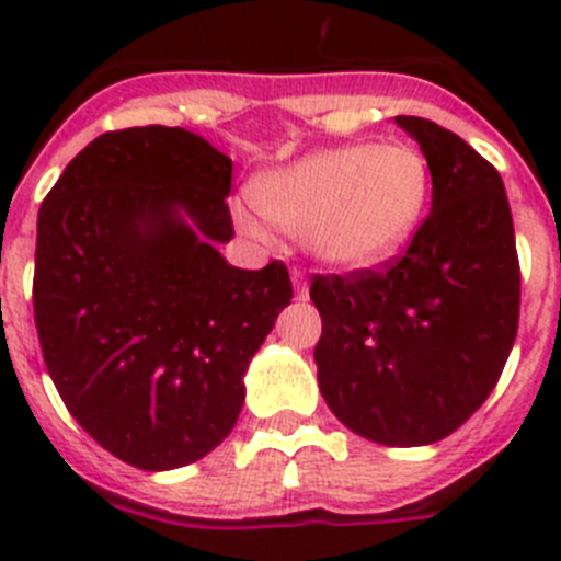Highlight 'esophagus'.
<instances>
[{"label":"esophagus","mask_w":561,"mask_h":561,"mask_svg":"<svg viewBox=\"0 0 561 561\" xmlns=\"http://www.w3.org/2000/svg\"><path fill=\"white\" fill-rule=\"evenodd\" d=\"M291 284H295V295L300 300L309 297V284H306V272L304 270H291Z\"/></svg>","instance_id":"34e87169"}]
</instances>
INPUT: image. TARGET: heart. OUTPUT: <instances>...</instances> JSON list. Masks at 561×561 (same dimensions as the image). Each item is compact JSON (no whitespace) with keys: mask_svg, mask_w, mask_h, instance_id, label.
<instances>
[{"mask_svg":"<svg viewBox=\"0 0 561 561\" xmlns=\"http://www.w3.org/2000/svg\"><path fill=\"white\" fill-rule=\"evenodd\" d=\"M250 196L255 207H232L241 230L261 236L266 216L325 266L365 270L410 241L430 199V168L410 142H345L257 173Z\"/></svg>","mask_w":561,"mask_h":561,"instance_id":"1","label":"heart"}]
</instances>
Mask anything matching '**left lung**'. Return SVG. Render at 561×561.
<instances>
[{"label":"left lung","instance_id":"obj_1","mask_svg":"<svg viewBox=\"0 0 561 561\" xmlns=\"http://www.w3.org/2000/svg\"><path fill=\"white\" fill-rule=\"evenodd\" d=\"M433 207L399 261L317 275V381L331 413L385 447L447 438L489 399L519 320V261L503 180L458 134L399 114Z\"/></svg>","mask_w":561,"mask_h":561}]
</instances>
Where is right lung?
Returning a JSON list of instances; mask_svg holds the SVG:
<instances>
[{"label": "right lung", "instance_id": "add662e5", "mask_svg": "<svg viewBox=\"0 0 561 561\" xmlns=\"http://www.w3.org/2000/svg\"><path fill=\"white\" fill-rule=\"evenodd\" d=\"M232 160L187 128L106 131L38 210L33 311L72 419L114 458L165 472L236 427L289 272L227 264Z\"/></svg>", "mask_w": 561, "mask_h": 561}]
</instances>
